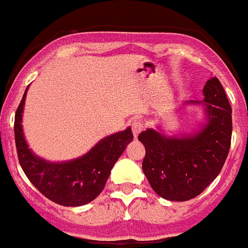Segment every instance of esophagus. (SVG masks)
Instances as JSON below:
<instances>
[{
    "label": "esophagus",
    "instance_id": "34e87169",
    "mask_svg": "<svg viewBox=\"0 0 248 248\" xmlns=\"http://www.w3.org/2000/svg\"><path fill=\"white\" fill-rule=\"evenodd\" d=\"M143 129H144V123L140 119H137L132 123V130L134 137H138V134L142 132Z\"/></svg>",
    "mask_w": 248,
    "mask_h": 248
}]
</instances>
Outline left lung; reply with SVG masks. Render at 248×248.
I'll return each instance as SVG.
<instances>
[{
  "mask_svg": "<svg viewBox=\"0 0 248 248\" xmlns=\"http://www.w3.org/2000/svg\"><path fill=\"white\" fill-rule=\"evenodd\" d=\"M208 124L191 137L166 138L147 129L138 136L146 147L142 169L161 198L186 202L198 196L219 175L232 138V109L219 79L210 77L204 89Z\"/></svg>",
  "mask_w": 248,
  "mask_h": 248,
  "instance_id": "1",
  "label": "left lung"
}]
</instances>
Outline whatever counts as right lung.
I'll return each instance as SVG.
<instances>
[{
  "mask_svg": "<svg viewBox=\"0 0 248 248\" xmlns=\"http://www.w3.org/2000/svg\"><path fill=\"white\" fill-rule=\"evenodd\" d=\"M25 96L26 90L16 110L14 132L18 162L30 183L59 205L79 206L96 199L105 187L112 166L133 140L132 129L106 137L81 158L63 163L46 162L32 155L22 136Z\"/></svg>",
  "mask_w": 248,
  "mask_h": 248,
  "instance_id": "right-lung-1",
  "label": "right lung"
}]
</instances>
